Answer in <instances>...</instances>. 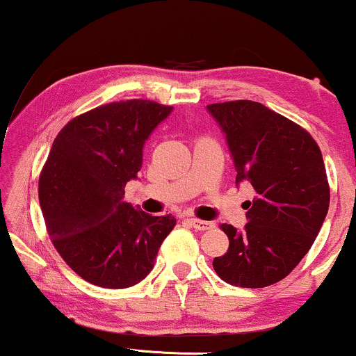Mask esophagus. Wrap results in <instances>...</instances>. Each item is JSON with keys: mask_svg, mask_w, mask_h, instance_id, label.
<instances>
[{"mask_svg": "<svg viewBox=\"0 0 356 356\" xmlns=\"http://www.w3.org/2000/svg\"><path fill=\"white\" fill-rule=\"evenodd\" d=\"M187 220H189L191 226L197 231H209L214 227V222H209V220H202V219H195V218H191Z\"/></svg>", "mask_w": 356, "mask_h": 356, "instance_id": "34e87169", "label": "esophagus"}]
</instances>
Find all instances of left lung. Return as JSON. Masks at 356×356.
I'll return each instance as SVG.
<instances>
[{
    "mask_svg": "<svg viewBox=\"0 0 356 356\" xmlns=\"http://www.w3.org/2000/svg\"><path fill=\"white\" fill-rule=\"evenodd\" d=\"M226 134L236 184H251L243 232L220 224L229 249L212 266L226 283L264 288L281 281L313 246L330 206L320 147L301 125L251 100L207 105Z\"/></svg>",
    "mask_w": 356,
    "mask_h": 356,
    "instance_id": "left-lung-1",
    "label": "left lung"
}]
</instances>
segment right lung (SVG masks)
Masks as SVG:
<instances>
[{"label": "right lung", "instance_id": "add662e5", "mask_svg": "<svg viewBox=\"0 0 356 356\" xmlns=\"http://www.w3.org/2000/svg\"><path fill=\"white\" fill-rule=\"evenodd\" d=\"M170 112L152 100L112 102L72 118L53 140L40 174V206L53 246L88 283H140L174 229L170 214L150 216L124 201L147 137Z\"/></svg>", "mask_w": 356, "mask_h": 356}]
</instances>
